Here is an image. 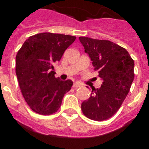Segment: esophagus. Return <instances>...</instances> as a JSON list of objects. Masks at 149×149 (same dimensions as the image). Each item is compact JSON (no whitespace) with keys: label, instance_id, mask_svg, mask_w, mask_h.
Here are the masks:
<instances>
[{"label":"esophagus","instance_id":"1","mask_svg":"<svg viewBox=\"0 0 149 149\" xmlns=\"http://www.w3.org/2000/svg\"><path fill=\"white\" fill-rule=\"evenodd\" d=\"M82 86V84H80V83H78V82H75L74 84H73V85H72V86H73V88H78V87H80V86Z\"/></svg>","mask_w":149,"mask_h":149}]
</instances>
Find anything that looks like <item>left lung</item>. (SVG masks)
I'll use <instances>...</instances> for the list:
<instances>
[{"label":"left lung","mask_w":149,"mask_h":149,"mask_svg":"<svg viewBox=\"0 0 149 149\" xmlns=\"http://www.w3.org/2000/svg\"><path fill=\"white\" fill-rule=\"evenodd\" d=\"M79 39L103 81L82 103V111L91 120H107L118 111L129 92L134 77V60L127 50L111 41Z\"/></svg>","instance_id":"left-lung-1"}]
</instances>
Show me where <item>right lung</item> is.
<instances>
[{
  "mask_svg": "<svg viewBox=\"0 0 149 149\" xmlns=\"http://www.w3.org/2000/svg\"><path fill=\"white\" fill-rule=\"evenodd\" d=\"M75 36L49 32L29 37L16 56V75L25 101L36 113L49 115L58 111L72 80L56 78L53 64L60 60Z\"/></svg>",
  "mask_w": 149,
  "mask_h": 149,
  "instance_id": "1",
  "label": "right lung"
}]
</instances>
